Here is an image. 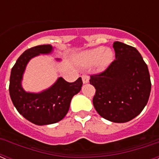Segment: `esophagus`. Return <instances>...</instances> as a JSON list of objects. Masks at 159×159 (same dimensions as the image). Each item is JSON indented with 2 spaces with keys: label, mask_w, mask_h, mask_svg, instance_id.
<instances>
[{
  "label": "esophagus",
  "mask_w": 159,
  "mask_h": 159,
  "mask_svg": "<svg viewBox=\"0 0 159 159\" xmlns=\"http://www.w3.org/2000/svg\"><path fill=\"white\" fill-rule=\"evenodd\" d=\"M82 80L84 84H88L89 82V76L87 74H84V75H82Z\"/></svg>",
  "instance_id": "esophagus-1"
}]
</instances>
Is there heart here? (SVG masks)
Listing matches in <instances>:
<instances>
[{
    "instance_id": "obj_1",
    "label": "heart",
    "mask_w": 159,
    "mask_h": 159,
    "mask_svg": "<svg viewBox=\"0 0 159 159\" xmlns=\"http://www.w3.org/2000/svg\"><path fill=\"white\" fill-rule=\"evenodd\" d=\"M114 54L111 49L104 47H98L82 53L79 57V61L84 66L98 64L100 69H103L111 63Z\"/></svg>"
}]
</instances>
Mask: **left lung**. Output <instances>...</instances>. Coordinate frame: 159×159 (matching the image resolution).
Wrapping results in <instances>:
<instances>
[{
  "label": "left lung",
  "mask_w": 159,
  "mask_h": 159,
  "mask_svg": "<svg viewBox=\"0 0 159 159\" xmlns=\"http://www.w3.org/2000/svg\"><path fill=\"white\" fill-rule=\"evenodd\" d=\"M116 60L102 72L91 75L95 88L93 105L100 116L114 123H126L139 116L151 90L147 64L135 48L113 43Z\"/></svg>",
  "instance_id": "8db88e82"
}]
</instances>
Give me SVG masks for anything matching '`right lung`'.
I'll return each mask as SVG.
<instances>
[{"label": "right lung", "instance_id": "add662e5", "mask_svg": "<svg viewBox=\"0 0 159 159\" xmlns=\"http://www.w3.org/2000/svg\"><path fill=\"white\" fill-rule=\"evenodd\" d=\"M52 51L49 44L38 45L27 49L17 59L11 71L9 94L17 111L36 125H48L60 121L69 110L72 97L81 90L82 79L68 83L62 77L48 89L40 93L26 92L21 86L23 73L29 60L40 54Z\"/></svg>", "mask_w": 159, "mask_h": 159}]
</instances>
